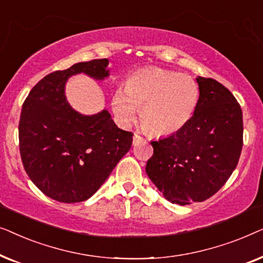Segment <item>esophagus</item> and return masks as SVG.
Returning a JSON list of instances; mask_svg holds the SVG:
<instances>
[{"instance_id":"esophagus-1","label":"esophagus","mask_w":263,"mask_h":263,"mask_svg":"<svg viewBox=\"0 0 263 263\" xmlns=\"http://www.w3.org/2000/svg\"><path fill=\"white\" fill-rule=\"evenodd\" d=\"M143 141H145V139H143L141 135L134 134V138H133V145L136 146V145H139V143H141Z\"/></svg>"}]
</instances>
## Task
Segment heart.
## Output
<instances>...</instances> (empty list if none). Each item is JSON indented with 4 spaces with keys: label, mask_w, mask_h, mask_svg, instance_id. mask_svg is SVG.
Listing matches in <instances>:
<instances>
[{
    "label": "heart",
    "mask_w": 263,
    "mask_h": 263,
    "mask_svg": "<svg viewBox=\"0 0 263 263\" xmlns=\"http://www.w3.org/2000/svg\"><path fill=\"white\" fill-rule=\"evenodd\" d=\"M200 87L195 79L178 71L148 68L136 71L125 88L114 93L111 105L123 124L136 120L139 107L141 122L154 135H171L185 127L196 112Z\"/></svg>",
    "instance_id": "obj_1"
}]
</instances>
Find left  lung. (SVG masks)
<instances>
[{
	"mask_svg": "<svg viewBox=\"0 0 263 263\" xmlns=\"http://www.w3.org/2000/svg\"><path fill=\"white\" fill-rule=\"evenodd\" d=\"M200 102L184 128L151 141L146 165L164 197L181 206L214 195L232 175L243 146V115L231 92L211 78H196Z\"/></svg>",
	"mask_w": 263,
	"mask_h": 263,
	"instance_id": "8db88e82",
	"label": "left lung"
}]
</instances>
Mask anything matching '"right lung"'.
<instances>
[{
  "label": "right lung",
  "instance_id": "obj_1",
  "mask_svg": "<svg viewBox=\"0 0 263 263\" xmlns=\"http://www.w3.org/2000/svg\"><path fill=\"white\" fill-rule=\"evenodd\" d=\"M109 60H92L43 78L21 109L19 147L25 171L35 186L64 203L91 197L130 149L133 133L115 124L107 110L86 116L67 102L64 86L85 73L109 77Z\"/></svg>",
  "mask_w": 263,
  "mask_h": 263
}]
</instances>
